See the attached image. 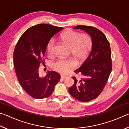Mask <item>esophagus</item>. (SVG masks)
<instances>
[{"mask_svg":"<svg viewBox=\"0 0 129 129\" xmlns=\"http://www.w3.org/2000/svg\"><path fill=\"white\" fill-rule=\"evenodd\" d=\"M67 77V76H64V75H61V78L62 80H64V79H65V78H66Z\"/></svg>","mask_w":129,"mask_h":129,"instance_id":"esophagus-1","label":"esophagus"}]
</instances>
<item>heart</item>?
Wrapping results in <instances>:
<instances>
[{"label": "heart", "mask_w": 129, "mask_h": 129, "mask_svg": "<svg viewBox=\"0 0 129 129\" xmlns=\"http://www.w3.org/2000/svg\"><path fill=\"white\" fill-rule=\"evenodd\" d=\"M61 39L68 45L70 51L78 61L84 60L90 53L93 45V40L91 36L88 34H80L79 32L68 30L61 35ZM55 41L51 38L47 45L48 53H53ZM76 66V61L73 58L58 59L52 64L54 71L62 74L68 73L72 69Z\"/></svg>", "instance_id": "b5f03b06"}]
</instances>
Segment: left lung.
<instances>
[{"label": "left lung", "mask_w": 129, "mask_h": 129, "mask_svg": "<svg viewBox=\"0 0 129 129\" xmlns=\"http://www.w3.org/2000/svg\"><path fill=\"white\" fill-rule=\"evenodd\" d=\"M91 36L93 45L90 53L75 73L82 78L72 77L75 83L69 89L71 95L82 102L95 99L103 90L112 69L110 44L102 32L91 26L77 25Z\"/></svg>", "instance_id": "8db88e82"}]
</instances>
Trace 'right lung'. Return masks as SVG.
<instances>
[{
    "mask_svg": "<svg viewBox=\"0 0 129 129\" xmlns=\"http://www.w3.org/2000/svg\"><path fill=\"white\" fill-rule=\"evenodd\" d=\"M62 27L39 24L26 30L17 41L14 52V63L17 79L28 94L36 99L48 98L60 81V75L48 72L44 77L39 76V67L45 62L47 45Z\"/></svg>",
    "mask_w": 129,
    "mask_h": 129,
    "instance_id": "right-lung-1",
    "label": "right lung"
}]
</instances>
